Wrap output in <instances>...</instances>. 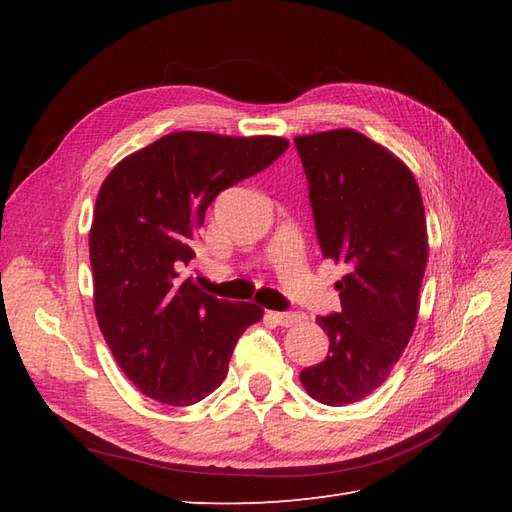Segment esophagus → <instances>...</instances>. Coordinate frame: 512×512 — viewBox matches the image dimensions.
I'll return each instance as SVG.
<instances>
[{
  "label": "esophagus",
  "mask_w": 512,
  "mask_h": 512,
  "mask_svg": "<svg viewBox=\"0 0 512 512\" xmlns=\"http://www.w3.org/2000/svg\"><path fill=\"white\" fill-rule=\"evenodd\" d=\"M269 316L280 324V327H292V324L301 322V314L299 312H269Z\"/></svg>",
  "instance_id": "34e87169"
}]
</instances>
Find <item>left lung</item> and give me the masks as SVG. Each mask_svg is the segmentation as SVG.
<instances>
[{
  "mask_svg": "<svg viewBox=\"0 0 512 512\" xmlns=\"http://www.w3.org/2000/svg\"><path fill=\"white\" fill-rule=\"evenodd\" d=\"M324 258L344 262L335 284L342 312L316 322L329 354L301 371L305 391L327 406L374 393L404 354L427 267V224L410 168L361 132L297 136Z\"/></svg>",
  "mask_w": 512,
  "mask_h": 512,
  "instance_id": "obj_1",
  "label": "left lung"
}]
</instances>
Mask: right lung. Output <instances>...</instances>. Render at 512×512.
I'll return each instance as SVG.
<instances>
[{
  "instance_id": "1",
  "label": "right lung",
  "mask_w": 512,
  "mask_h": 512,
  "mask_svg": "<svg viewBox=\"0 0 512 512\" xmlns=\"http://www.w3.org/2000/svg\"><path fill=\"white\" fill-rule=\"evenodd\" d=\"M280 136L173 132L123 158L96 198L89 230L94 309L117 365L160 404L192 406L228 374L237 339L262 318L179 271L213 198L273 164Z\"/></svg>"
}]
</instances>
